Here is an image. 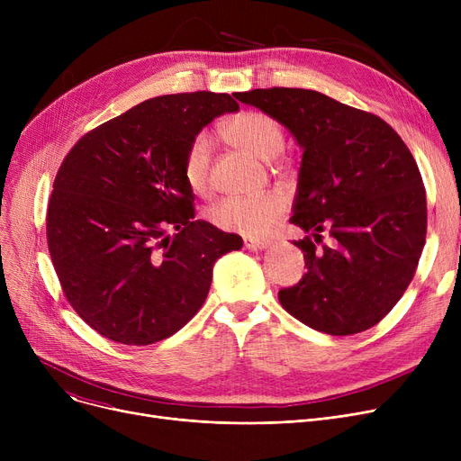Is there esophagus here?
Returning <instances> with one entry per match:
<instances>
[{"label": "esophagus", "instance_id": "esophagus-1", "mask_svg": "<svg viewBox=\"0 0 461 461\" xmlns=\"http://www.w3.org/2000/svg\"><path fill=\"white\" fill-rule=\"evenodd\" d=\"M271 243L267 239H254V237H249V239H245V247L249 249V250H263V249H267Z\"/></svg>", "mask_w": 461, "mask_h": 461}]
</instances>
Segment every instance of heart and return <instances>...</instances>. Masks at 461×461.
I'll return each instance as SVG.
<instances>
[{
	"label": "heart",
	"instance_id": "heart-1",
	"mask_svg": "<svg viewBox=\"0 0 461 461\" xmlns=\"http://www.w3.org/2000/svg\"><path fill=\"white\" fill-rule=\"evenodd\" d=\"M226 141L259 160L276 158L285 145V134L278 121L263 112L249 110L231 117L222 127ZM212 143L205 132L190 140L183 157V177L194 194H205L211 185ZM285 211V198L280 192H265L259 196H228L212 203L207 211L209 221L221 230L243 235L267 231Z\"/></svg>",
	"mask_w": 461,
	"mask_h": 461
}]
</instances>
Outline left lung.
<instances>
[{
	"label": "left lung",
	"mask_w": 461,
	"mask_h": 461,
	"mask_svg": "<svg viewBox=\"0 0 461 461\" xmlns=\"http://www.w3.org/2000/svg\"><path fill=\"white\" fill-rule=\"evenodd\" d=\"M235 96L280 121L303 148L292 222L310 233L294 240L308 271L280 289V304L332 336L377 325L413 280L426 243V190L413 155L381 117L320 91Z\"/></svg>",
	"instance_id": "1"
}]
</instances>
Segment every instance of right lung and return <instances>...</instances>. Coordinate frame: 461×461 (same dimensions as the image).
<instances>
[{"instance_id": "right-lung-1", "label": "right lung", "mask_w": 461, "mask_h": 461, "mask_svg": "<svg viewBox=\"0 0 461 461\" xmlns=\"http://www.w3.org/2000/svg\"><path fill=\"white\" fill-rule=\"evenodd\" d=\"M239 104L228 93L145 101L84 134L63 158L46 212L63 294L99 334L149 346L185 327L207 299L214 261L243 247L196 221L183 177L186 145Z\"/></svg>"}]
</instances>
